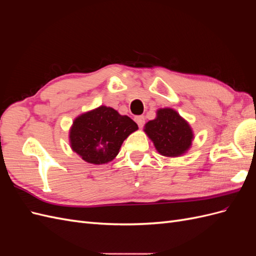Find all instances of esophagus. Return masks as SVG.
<instances>
[{"instance_id": "esophagus-1", "label": "esophagus", "mask_w": 256, "mask_h": 256, "mask_svg": "<svg viewBox=\"0 0 256 256\" xmlns=\"http://www.w3.org/2000/svg\"><path fill=\"white\" fill-rule=\"evenodd\" d=\"M134 120L136 122L138 126L140 127V128H142V127L144 126V124H145V118H144V116H136V118H134Z\"/></svg>"}]
</instances>
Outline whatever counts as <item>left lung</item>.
Here are the masks:
<instances>
[{"instance_id": "obj_1", "label": "left lung", "mask_w": 256, "mask_h": 256, "mask_svg": "<svg viewBox=\"0 0 256 256\" xmlns=\"http://www.w3.org/2000/svg\"><path fill=\"white\" fill-rule=\"evenodd\" d=\"M144 132L156 150L164 157L182 156L191 148L194 140L190 124L171 108L158 109L156 118L145 124Z\"/></svg>"}]
</instances>
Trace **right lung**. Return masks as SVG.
I'll return each mask as SVG.
<instances>
[{
  "instance_id": "obj_1",
  "label": "right lung",
  "mask_w": 256,
  "mask_h": 256,
  "mask_svg": "<svg viewBox=\"0 0 256 256\" xmlns=\"http://www.w3.org/2000/svg\"><path fill=\"white\" fill-rule=\"evenodd\" d=\"M138 129L127 115L111 106H100L74 120L69 145L88 164H109L120 152L122 142Z\"/></svg>"
}]
</instances>
